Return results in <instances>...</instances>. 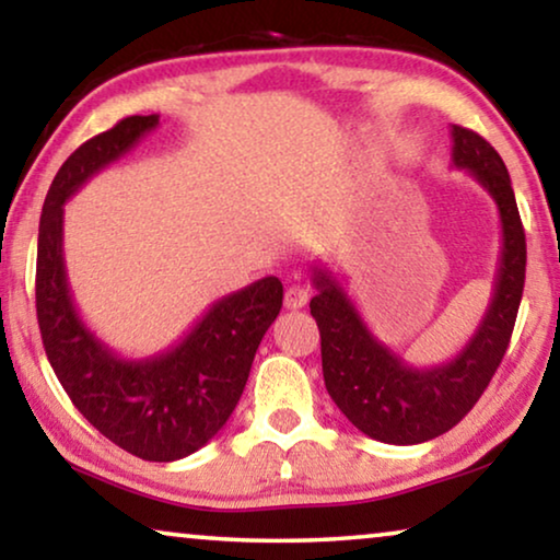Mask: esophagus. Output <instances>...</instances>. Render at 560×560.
<instances>
[{"mask_svg": "<svg viewBox=\"0 0 560 560\" xmlns=\"http://www.w3.org/2000/svg\"><path fill=\"white\" fill-rule=\"evenodd\" d=\"M308 298H311L308 288H303V285H290V288L285 290V308H290V311L303 308V305L308 303Z\"/></svg>", "mask_w": 560, "mask_h": 560, "instance_id": "esophagus-1", "label": "esophagus"}]
</instances>
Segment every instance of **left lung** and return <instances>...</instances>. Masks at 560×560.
<instances>
[{
  "instance_id": "1",
  "label": "left lung",
  "mask_w": 560,
  "mask_h": 560,
  "mask_svg": "<svg viewBox=\"0 0 560 560\" xmlns=\"http://www.w3.org/2000/svg\"><path fill=\"white\" fill-rule=\"evenodd\" d=\"M451 163L469 171L494 198L502 224L492 301L466 347L448 362L410 366L370 331L341 282L324 265L313 267L311 316L320 331V364L328 395L351 425L374 441L412 446L446 433L469 412L494 377L525 288V232L515 190L500 152L485 137L451 127Z\"/></svg>"
}]
</instances>
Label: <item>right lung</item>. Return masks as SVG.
<instances>
[{
  "instance_id": "obj_1",
  "label": "right lung",
  "mask_w": 560,
  "mask_h": 560,
  "mask_svg": "<svg viewBox=\"0 0 560 560\" xmlns=\"http://www.w3.org/2000/svg\"><path fill=\"white\" fill-rule=\"evenodd\" d=\"M158 125V114L121 119L60 165L43 203L35 305L45 354L81 416L144 462H178L206 446L234 412L259 341L282 308V282L270 275L219 298L155 357H119L83 324L66 275L63 203Z\"/></svg>"
}]
</instances>
